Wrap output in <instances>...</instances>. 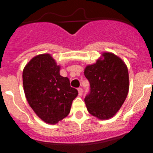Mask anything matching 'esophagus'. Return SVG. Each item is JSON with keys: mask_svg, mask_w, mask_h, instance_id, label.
Wrapping results in <instances>:
<instances>
[{"mask_svg": "<svg viewBox=\"0 0 153 153\" xmlns=\"http://www.w3.org/2000/svg\"><path fill=\"white\" fill-rule=\"evenodd\" d=\"M78 93H79V96H82L83 93V90L82 88L78 89Z\"/></svg>", "mask_w": 153, "mask_h": 153, "instance_id": "esophagus-1", "label": "esophagus"}]
</instances>
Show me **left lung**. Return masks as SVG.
Instances as JSON below:
<instances>
[{"label": "left lung", "instance_id": "left-lung-1", "mask_svg": "<svg viewBox=\"0 0 153 153\" xmlns=\"http://www.w3.org/2000/svg\"><path fill=\"white\" fill-rule=\"evenodd\" d=\"M84 75L90 84L84 99L89 113L101 120L114 117L129 93V73L123 60L104 52L95 63L86 66Z\"/></svg>", "mask_w": 153, "mask_h": 153}]
</instances>
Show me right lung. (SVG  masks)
Listing matches in <instances>:
<instances>
[{
  "label": "right lung",
  "mask_w": 153,
  "mask_h": 153,
  "mask_svg": "<svg viewBox=\"0 0 153 153\" xmlns=\"http://www.w3.org/2000/svg\"><path fill=\"white\" fill-rule=\"evenodd\" d=\"M60 70V66L49 53L35 56L23 70V86L30 106L44 122L53 125L68 116L78 95Z\"/></svg>",
  "instance_id": "obj_1"
}]
</instances>
